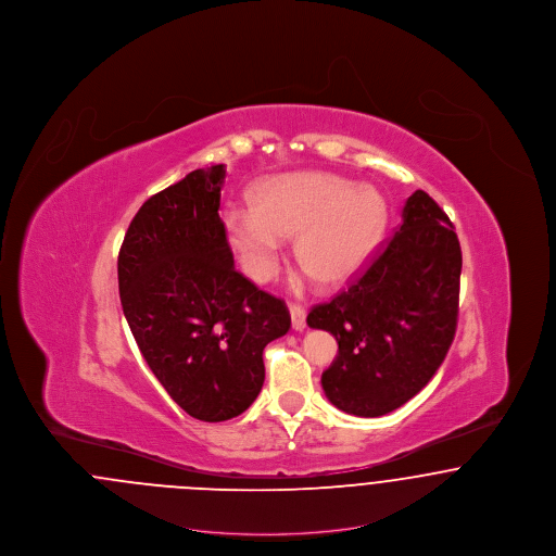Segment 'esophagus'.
Masks as SVG:
<instances>
[{
	"label": "esophagus",
	"mask_w": 556,
	"mask_h": 556,
	"mask_svg": "<svg viewBox=\"0 0 556 556\" xmlns=\"http://www.w3.org/2000/svg\"><path fill=\"white\" fill-rule=\"evenodd\" d=\"M291 327L295 331H304L306 329V311L300 304H290Z\"/></svg>",
	"instance_id": "obj_1"
}]
</instances>
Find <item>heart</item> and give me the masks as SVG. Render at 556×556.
Wrapping results in <instances>:
<instances>
[{
  "instance_id": "1",
  "label": "heart",
  "mask_w": 556,
  "mask_h": 556,
  "mask_svg": "<svg viewBox=\"0 0 556 556\" xmlns=\"http://www.w3.org/2000/svg\"><path fill=\"white\" fill-rule=\"evenodd\" d=\"M252 208L227 212V241L243 273L265 283L281 263V239L295 240V261L318 286L344 288L367 266L383 238L388 211L370 186L329 173H291L254 187Z\"/></svg>"
}]
</instances>
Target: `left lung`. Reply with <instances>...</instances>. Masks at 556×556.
I'll use <instances>...</instances> for the list:
<instances>
[{"instance_id":"left-lung-1","label":"left lung","mask_w":556,"mask_h":556,"mask_svg":"<svg viewBox=\"0 0 556 556\" xmlns=\"http://www.w3.org/2000/svg\"><path fill=\"white\" fill-rule=\"evenodd\" d=\"M460 268L454 225L417 189L386 250L348 290L306 318L340 348L320 377L333 406L381 417L424 390L454 340Z\"/></svg>"}]
</instances>
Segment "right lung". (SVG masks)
I'll return each mask as SVG.
<instances>
[{"label": "right lung", "mask_w": 556, "mask_h": 556, "mask_svg": "<svg viewBox=\"0 0 556 556\" xmlns=\"http://www.w3.org/2000/svg\"><path fill=\"white\" fill-rule=\"evenodd\" d=\"M225 166L198 168L132 216L118 254L123 313L148 367L187 415L218 424L263 390L268 342L290 331L281 298L233 265L218 216Z\"/></svg>", "instance_id": "right-lung-1"}]
</instances>
